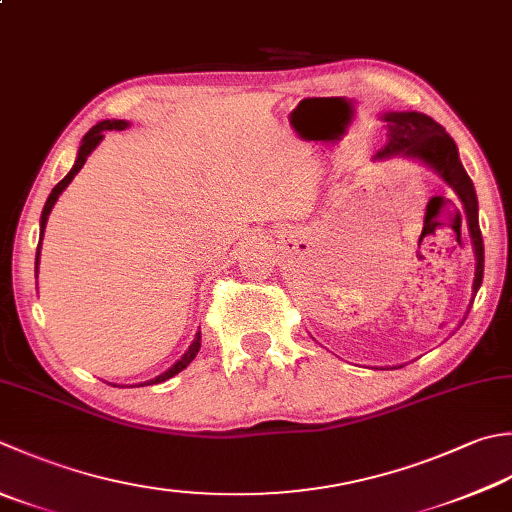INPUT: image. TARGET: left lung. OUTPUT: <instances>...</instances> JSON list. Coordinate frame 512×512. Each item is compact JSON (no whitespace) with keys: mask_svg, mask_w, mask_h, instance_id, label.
Here are the masks:
<instances>
[{"mask_svg":"<svg viewBox=\"0 0 512 512\" xmlns=\"http://www.w3.org/2000/svg\"><path fill=\"white\" fill-rule=\"evenodd\" d=\"M384 122L388 128V142L379 150L375 159H388L395 155H404L417 162L433 168L444 182L455 190L459 202L464 206V215L468 222V233L473 239L475 250V282L473 297L477 295L484 279V239L479 230V206L475 186L470 182L468 173L459 162V150L453 137L446 133L442 124H437L433 117L415 110H388L384 113Z\"/></svg>","mask_w":512,"mask_h":512,"instance_id":"1","label":"left lung"}]
</instances>
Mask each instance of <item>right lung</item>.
Here are the masks:
<instances>
[{
	"mask_svg": "<svg viewBox=\"0 0 512 512\" xmlns=\"http://www.w3.org/2000/svg\"><path fill=\"white\" fill-rule=\"evenodd\" d=\"M124 128H128V122H124V119H104V122H99L97 126H93L88 130V133L84 135V139H82V146H79V150H77V159H75V166L70 168V173L62 179V182H59L53 190H50V195H48V199H46V206H44V210H42V219H39V244H37V255H35V273H37V266H39V248H42V237H44V228H46V222H48V215H50V210H53V206H55V202H57V197L62 195V190L73 182V177L79 173V170H82V166L86 164V157L93 153V150L97 148V144L102 142L104 139V133L106 130H124ZM199 348H202V333H199L197 330V335H195V339H193V344L188 346V350L186 353L182 355V359H177V362L170 366L166 373H162V375H157L155 379H148V382H144V384H139V386H150V384H162V382H166V379H170V377H175L177 373H182V370L193 362L195 359V355L199 353ZM115 386V384H113Z\"/></svg>",
	"mask_w": 512,
	"mask_h": 512,
	"instance_id": "add662e5",
	"label": "right lung"
}]
</instances>
